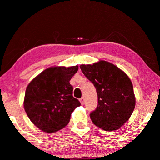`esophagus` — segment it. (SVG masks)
<instances>
[{
  "label": "esophagus",
  "instance_id": "34e87169",
  "mask_svg": "<svg viewBox=\"0 0 160 160\" xmlns=\"http://www.w3.org/2000/svg\"><path fill=\"white\" fill-rule=\"evenodd\" d=\"M79 100L81 102V103H82V105H84V97H82V98L79 99Z\"/></svg>",
  "mask_w": 160,
  "mask_h": 160
}]
</instances>
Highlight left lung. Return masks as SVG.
Segmentation results:
<instances>
[{
	"label": "left lung",
	"instance_id": "left-lung-1",
	"mask_svg": "<svg viewBox=\"0 0 160 160\" xmlns=\"http://www.w3.org/2000/svg\"><path fill=\"white\" fill-rule=\"evenodd\" d=\"M80 68L96 88L98 97L97 107L89 115L92 121L103 130L118 129L129 119L135 108L136 99L130 78L107 61L81 65Z\"/></svg>",
	"mask_w": 160,
	"mask_h": 160
}]
</instances>
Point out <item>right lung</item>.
Listing matches in <instances>:
<instances>
[{"label":"right lung","instance_id":"right-lung-1","mask_svg":"<svg viewBox=\"0 0 160 160\" xmlns=\"http://www.w3.org/2000/svg\"><path fill=\"white\" fill-rule=\"evenodd\" d=\"M78 66L51 67L42 71L27 86L24 106L30 120L47 133L61 130L68 123L71 113L81 105L73 97L72 76Z\"/></svg>","mask_w":160,"mask_h":160}]
</instances>
